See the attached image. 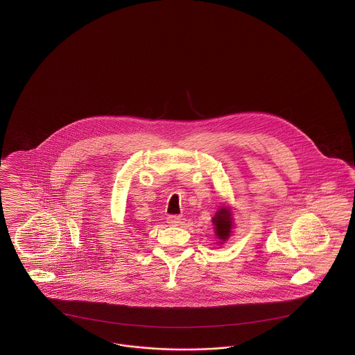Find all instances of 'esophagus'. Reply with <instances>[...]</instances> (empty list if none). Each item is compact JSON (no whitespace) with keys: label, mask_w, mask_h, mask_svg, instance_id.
Instances as JSON below:
<instances>
[{"label":"esophagus","mask_w":355,"mask_h":355,"mask_svg":"<svg viewBox=\"0 0 355 355\" xmlns=\"http://www.w3.org/2000/svg\"><path fill=\"white\" fill-rule=\"evenodd\" d=\"M168 223L170 226H180L182 223V218L178 216H170L168 217Z\"/></svg>","instance_id":"1"}]
</instances>
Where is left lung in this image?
Here are the masks:
<instances>
[{"label": "left lung", "mask_w": 355, "mask_h": 355, "mask_svg": "<svg viewBox=\"0 0 355 355\" xmlns=\"http://www.w3.org/2000/svg\"><path fill=\"white\" fill-rule=\"evenodd\" d=\"M233 207L229 203L222 202L211 222L214 225V234L218 239V245H223L229 238L232 236L233 229H234V216H233Z\"/></svg>", "instance_id": "obj_1"}]
</instances>
